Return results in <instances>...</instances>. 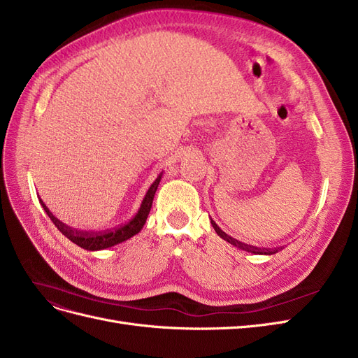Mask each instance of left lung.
Instances as JSON below:
<instances>
[{
	"label": "left lung",
	"mask_w": 358,
	"mask_h": 358,
	"mask_svg": "<svg viewBox=\"0 0 358 358\" xmlns=\"http://www.w3.org/2000/svg\"><path fill=\"white\" fill-rule=\"evenodd\" d=\"M210 222H212V225H213V229H215V231L218 233V236L221 237V239H224V241H227L229 243H231V245H234V246H237V248H241V249H243V251H248V252H252V254H258V255H272V254H276L278 251H280V249L282 248H273V249H262V248H257V246H252V245H248V243H243V242H241V241H237V239H233L231 236H229L227 233H224L220 227H218V224H216L213 220H210Z\"/></svg>",
	"instance_id": "left-lung-1"
}]
</instances>
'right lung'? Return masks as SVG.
<instances>
[{
    "mask_svg": "<svg viewBox=\"0 0 358 358\" xmlns=\"http://www.w3.org/2000/svg\"><path fill=\"white\" fill-rule=\"evenodd\" d=\"M161 175L154 180L152 185L148 189L146 196L140 204V209L137 210V213L133 216L131 220L128 222L122 224V225H117L113 227L110 230H104V231H86V230H78V229H73V227L64 224L62 221H59L55 215H53L48 208L46 204L41 203L43 209L49 215V218L52 220V222L57 225V229L70 239L73 243H76L78 246L86 249V251H101V249H107V248H112L117 243H122L125 241H128L129 237L136 236L140 230L143 229V225L148 220V215L150 212V208H152V201H154V196L157 192V188L159 185V180H161Z\"/></svg>",
    "mask_w": 358,
    "mask_h": 358,
    "instance_id": "right-lung-1",
    "label": "right lung"
}]
</instances>
